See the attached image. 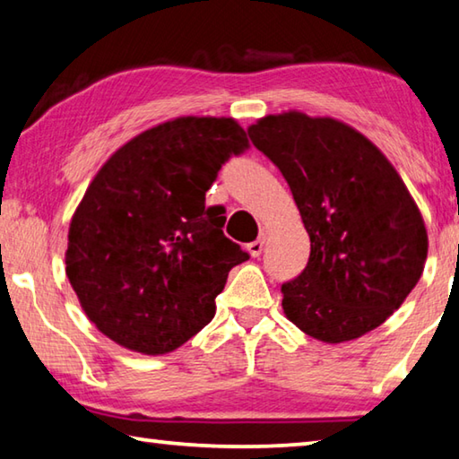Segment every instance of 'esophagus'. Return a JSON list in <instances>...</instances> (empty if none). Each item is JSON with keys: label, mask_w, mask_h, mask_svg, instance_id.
<instances>
[{"label": "esophagus", "mask_w": 459, "mask_h": 459, "mask_svg": "<svg viewBox=\"0 0 459 459\" xmlns=\"http://www.w3.org/2000/svg\"><path fill=\"white\" fill-rule=\"evenodd\" d=\"M263 247H265V232H261L257 240H253V243L247 245V251L251 253V257H259L263 253Z\"/></svg>", "instance_id": "34e87169"}]
</instances>
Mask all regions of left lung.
<instances>
[{
	"label": "left lung",
	"mask_w": 459,
	"mask_h": 459,
	"mask_svg": "<svg viewBox=\"0 0 459 459\" xmlns=\"http://www.w3.org/2000/svg\"><path fill=\"white\" fill-rule=\"evenodd\" d=\"M290 184L309 259L281 285L283 312L316 340L360 338L399 309L423 273V216L397 169L359 131L290 111L248 127Z\"/></svg>",
	"instance_id": "obj_1"
}]
</instances>
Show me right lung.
<instances>
[{
	"instance_id": "obj_1",
	"label": "right lung",
	"mask_w": 459,
	"mask_h": 459,
	"mask_svg": "<svg viewBox=\"0 0 459 459\" xmlns=\"http://www.w3.org/2000/svg\"><path fill=\"white\" fill-rule=\"evenodd\" d=\"M248 147L229 117H178L119 147L68 229L66 275L89 320L134 352H172L216 314L229 271L248 259L206 192Z\"/></svg>"
}]
</instances>
